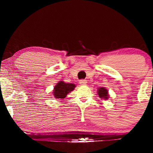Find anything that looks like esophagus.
Listing matches in <instances>:
<instances>
[{
	"label": "esophagus",
	"instance_id": "1",
	"mask_svg": "<svg viewBox=\"0 0 153 153\" xmlns=\"http://www.w3.org/2000/svg\"><path fill=\"white\" fill-rule=\"evenodd\" d=\"M79 83L81 85H85L87 83V81L85 80V79H81V80L79 81Z\"/></svg>",
	"mask_w": 153,
	"mask_h": 153
}]
</instances>
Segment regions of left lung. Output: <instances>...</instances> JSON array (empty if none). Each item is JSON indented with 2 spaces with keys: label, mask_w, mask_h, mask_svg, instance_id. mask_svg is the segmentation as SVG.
<instances>
[{
  "label": "left lung",
  "mask_w": 153,
  "mask_h": 153,
  "mask_svg": "<svg viewBox=\"0 0 153 153\" xmlns=\"http://www.w3.org/2000/svg\"><path fill=\"white\" fill-rule=\"evenodd\" d=\"M97 93H98V95H99V97L100 98H103L104 100H107L108 97H109V95H108V91L104 87L98 88Z\"/></svg>",
  "instance_id": "left-lung-1"
}]
</instances>
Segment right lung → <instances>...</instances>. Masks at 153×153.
Segmentation results:
<instances>
[{
    "label": "right lung",
    "instance_id": "obj_1",
    "mask_svg": "<svg viewBox=\"0 0 153 153\" xmlns=\"http://www.w3.org/2000/svg\"><path fill=\"white\" fill-rule=\"evenodd\" d=\"M76 85L73 83H67L62 81H59L56 85V86H54L53 91V96L57 99H63L69 93L74 89Z\"/></svg>",
    "mask_w": 153,
    "mask_h": 153
}]
</instances>
